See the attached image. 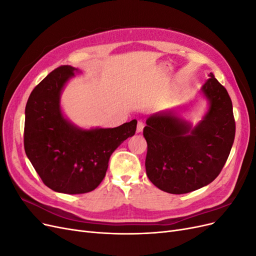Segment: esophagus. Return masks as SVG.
<instances>
[{
    "mask_svg": "<svg viewBox=\"0 0 256 256\" xmlns=\"http://www.w3.org/2000/svg\"><path fill=\"white\" fill-rule=\"evenodd\" d=\"M144 128V124L142 122H138V125H136V134H141L143 131Z\"/></svg>",
    "mask_w": 256,
    "mask_h": 256,
    "instance_id": "34e87169",
    "label": "esophagus"
}]
</instances>
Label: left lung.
<instances>
[{"instance_id": "obj_1", "label": "left lung", "mask_w": 256, "mask_h": 256, "mask_svg": "<svg viewBox=\"0 0 256 256\" xmlns=\"http://www.w3.org/2000/svg\"><path fill=\"white\" fill-rule=\"evenodd\" d=\"M207 102L193 126L180 110L168 109L146 120V174L160 190L184 194L210 184L226 164L235 138L233 104L226 88L210 74L200 88Z\"/></svg>"}]
</instances>
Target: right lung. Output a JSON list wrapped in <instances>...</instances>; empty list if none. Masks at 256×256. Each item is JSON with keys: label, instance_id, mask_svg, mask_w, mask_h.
<instances>
[{"label": "right lung", "instance_id": "add662e5", "mask_svg": "<svg viewBox=\"0 0 256 256\" xmlns=\"http://www.w3.org/2000/svg\"><path fill=\"white\" fill-rule=\"evenodd\" d=\"M78 68L64 65L30 92L26 106L24 150L44 184L56 192L80 194L102 182L113 152L134 136L136 120L115 128H82L62 110L60 95Z\"/></svg>", "mask_w": 256, "mask_h": 256}]
</instances>
